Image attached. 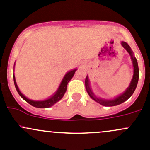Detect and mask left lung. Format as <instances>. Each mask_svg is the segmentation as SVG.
I'll list each match as a JSON object with an SVG mask.
<instances>
[{
  "label": "left lung",
  "mask_w": 150,
  "mask_h": 150,
  "mask_svg": "<svg viewBox=\"0 0 150 150\" xmlns=\"http://www.w3.org/2000/svg\"><path fill=\"white\" fill-rule=\"evenodd\" d=\"M122 46H123V48L125 49H126V51L129 53V54L131 57V59L133 62V65H134V76H133V79L131 81V84H130L129 87L127 88V90L124 92L122 94L119 96L118 97L115 98V99L112 100H103V99H98L96 96H94L93 93H92L91 91L90 88H89V84H88V77L86 78V90H87L88 93L89 94V96L93 99V100L96 101V102L99 103L100 104L103 106H107V107H112V106H116L118 105V104H122V102H125L127 99H129L131 96V95L134 93V91H135L136 88L137 86V83H138L139 81V67H138V63H137V60L135 57L133 55V52L131 51V48L128 46V43H126L125 42H122L121 43Z\"/></svg>",
  "instance_id": "8db88e82"
}]
</instances>
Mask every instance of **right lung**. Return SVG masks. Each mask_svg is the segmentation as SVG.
<instances>
[{"instance_id":"add662e5","label":"right lung","mask_w":150,"mask_h":150,"mask_svg":"<svg viewBox=\"0 0 150 150\" xmlns=\"http://www.w3.org/2000/svg\"><path fill=\"white\" fill-rule=\"evenodd\" d=\"M75 71H76V69H74V70L70 71V72H68L66 74L65 76H64V79L62 80V82L59 88L57 91L55 93V94L53 95L51 98H49V99H47V100H44V101H37V102H36V101L30 100V99H29L27 97H25V96L21 93L20 91L19 90V88H18L16 81H15L14 75H13V81H14L15 87H16V91H17L18 93L20 95V96L24 99V100L26 101L28 103L31 104V105L33 106V107H38V108H48V107H51V106L54 105L56 102L59 101L60 99L63 97L64 93H65L67 91V86L68 83H69V81L72 79L74 74H75Z\"/></svg>"}]
</instances>
